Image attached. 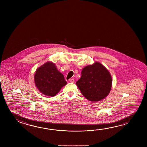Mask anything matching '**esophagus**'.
<instances>
[{
	"label": "esophagus",
	"mask_w": 147,
	"mask_h": 147,
	"mask_svg": "<svg viewBox=\"0 0 147 147\" xmlns=\"http://www.w3.org/2000/svg\"><path fill=\"white\" fill-rule=\"evenodd\" d=\"M69 82H72V83H74L75 82V80L74 79H70L69 80Z\"/></svg>",
	"instance_id": "obj_1"
}]
</instances>
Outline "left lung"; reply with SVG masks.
Masks as SVG:
<instances>
[{"label":"left lung","mask_w":147,"mask_h":147,"mask_svg":"<svg viewBox=\"0 0 147 147\" xmlns=\"http://www.w3.org/2000/svg\"><path fill=\"white\" fill-rule=\"evenodd\" d=\"M109 71L101 63L96 62L86 66L76 84L81 94L90 101L102 100L109 94L112 86Z\"/></svg>","instance_id":"obj_1"}]
</instances>
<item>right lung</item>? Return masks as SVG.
I'll return each mask as SVG.
<instances>
[{"label": "right lung", "mask_w": 147, "mask_h": 147, "mask_svg": "<svg viewBox=\"0 0 147 147\" xmlns=\"http://www.w3.org/2000/svg\"><path fill=\"white\" fill-rule=\"evenodd\" d=\"M35 85L42 94L53 97L67 84L63 75L55 63L48 61L38 68L34 76Z\"/></svg>", "instance_id": "add662e5"}]
</instances>
